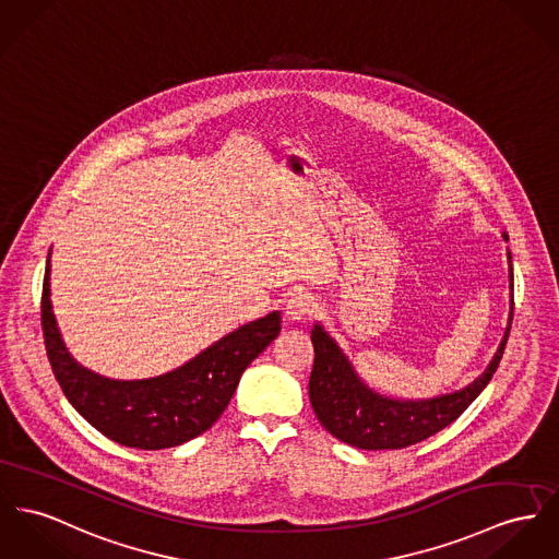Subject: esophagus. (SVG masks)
<instances>
[{
	"instance_id": "esophagus-1",
	"label": "esophagus",
	"mask_w": 559,
	"mask_h": 559,
	"mask_svg": "<svg viewBox=\"0 0 559 559\" xmlns=\"http://www.w3.org/2000/svg\"><path fill=\"white\" fill-rule=\"evenodd\" d=\"M313 307L316 305H313V297L311 295H307L302 290H295L286 300V316L290 320H305V318L311 316Z\"/></svg>"
}]
</instances>
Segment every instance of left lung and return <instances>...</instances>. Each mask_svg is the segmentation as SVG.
I'll return each mask as SVG.
<instances>
[{"instance_id": "8db88e82", "label": "left lung", "mask_w": 559, "mask_h": 559, "mask_svg": "<svg viewBox=\"0 0 559 559\" xmlns=\"http://www.w3.org/2000/svg\"><path fill=\"white\" fill-rule=\"evenodd\" d=\"M502 239L509 241V235L502 233ZM509 259V280L513 290V262ZM513 322V298L511 313L504 336L491 358V362L473 383L462 390L441 394L435 399H392L388 394L371 388L349 356L320 322L311 329V341L316 349L313 371L309 377V401L316 411L320 424L336 437L338 441L358 449H403L415 445L451 421H455L468 405L484 392L485 385L498 369L504 345L511 333Z\"/></svg>"}]
</instances>
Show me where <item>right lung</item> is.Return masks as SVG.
<instances>
[{
	"instance_id": "obj_1",
	"label": "right lung",
	"mask_w": 559,
	"mask_h": 559,
	"mask_svg": "<svg viewBox=\"0 0 559 559\" xmlns=\"http://www.w3.org/2000/svg\"><path fill=\"white\" fill-rule=\"evenodd\" d=\"M271 311L218 338L174 371L148 379H110L78 365L68 352L50 302V252L41 288V331L52 372L68 401L114 443L165 449L199 437L223 415L241 372L280 335Z\"/></svg>"
}]
</instances>
